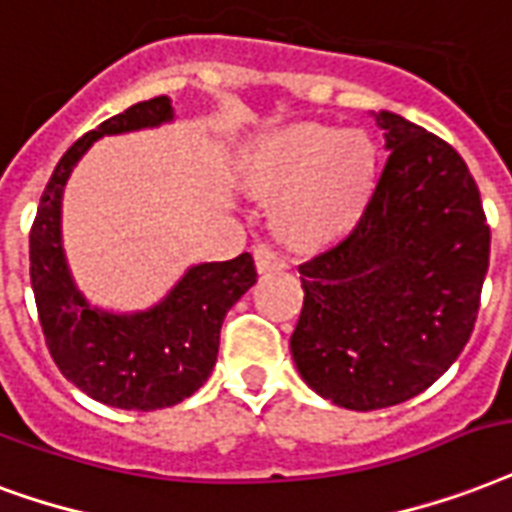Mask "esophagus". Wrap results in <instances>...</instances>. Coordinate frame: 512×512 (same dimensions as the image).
<instances>
[{
	"label": "esophagus",
	"instance_id": "34e87169",
	"mask_svg": "<svg viewBox=\"0 0 512 512\" xmlns=\"http://www.w3.org/2000/svg\"><path fill=\"white\" fill-rule=\"evenodd\" d=\"M255 263L260 273H271V271H284L287 268V260H284L279 252H273L271 247H257L255 249Z\"/></svg>",
	"mask_w": 512,
	"mask_h": 512
}]
</instances>
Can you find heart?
<instances>
[{"label":"heart","instance_id":"heart-1","mask_svg":"<svg viewBox=\"0 0 512 512\" xmlns=\"http://www.w3.org/2000/svg\"><path fill=\"white\" fill-rule=\"evenodd\" d=\"M376 174L368 136L298 123L263 136L244 155L241 179L252 193L284 195L282 228L300 244L338 236L365 206Z\"/></svg>","mask_w":512,"mask_h":512}]
</instances>
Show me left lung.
<instances>
[{"mask_svg":"<svg viewBox=\"0 0 512 512\" xmlns=\"http://www.w3.org/2000/svg\"><path fill=\"white\" fill-rule=\"evenodd\" d=\"M389 158L357 225L298 265L303 308L292 360L317 395L349 411L405 403L473 335L491 230L462 155L378 112Z\"/></svg>","mask_w":512,"mask_h":512,"instance_id":"8db88e82","label":"left lung"}]
</instances>
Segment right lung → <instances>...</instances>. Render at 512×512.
Returning a JSON list of instances; mask_svg holds the SVG:
<instances>
[{"instance_id":"right-lung-1","label":"right lung","mask_w":512,"mask_h":512,"mask_svg":"<svg viewBox=\"0 0 512 512\" xmlns=\"http://www.w3.org/2000/svg\"><path fill=\"white\" fill-rule=\"evenodd\" d=\"M171 120V101L155 96L80 136L50 174L29 233L31 290L50 357L85 395L123 411L171 408L198 392L217 362L225 314L257 282L255 260L244 252L225 263L193 265L158 306L134 314L101 311L74 287L61 244L66 179L101 136Z\"/></svg>"}]
</instances>
